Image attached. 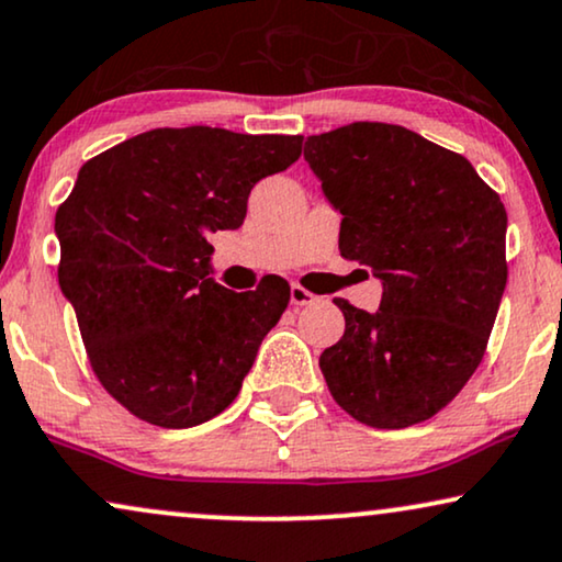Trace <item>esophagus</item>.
Instances as JSON below:
<instances>
[{"label":"esophagus","instance_id":"34e87169","mask_svg":"<svg viewBox=\"0 0 562 562\" xmlns=\"http://www.w3.org/2000/svg\"><path fill=\"white\" fill-rule=\"evenodd\" d=\"M318 301V295H313L311 290H305L303 285H295L290 288V303L293 305H297V308H301V305H311V303H316Z\"/></svg>","mask_w":562,"mask_h":562}]
</instances>
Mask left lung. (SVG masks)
I'll return each instance as SVG.
<instances>
[{"label":"left lung","instance_id":"8db88e82","mask_svg":"<svg viewBox=\"0 0 562 562\" xmlns=\"http://www.w3.org/2000/svg\"><path fill=\"white\" fill-rule=\"evenodd\" d=\"M305 161L339 211V251L383 280L378 313L336 297L344 336L318 364L372 429L439 414L481 364L506 288V207L465 156L403 125L308 136Z\"/></svg>","mask_w":562,"mask_h":562}]
</instances>
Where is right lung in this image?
I'll return each mask as SVG.
<instances>
[{"mask_svg":"<svg viewBox=\"0 0 562 562\" xmlns=\"http://www.w3.org/2000/svg\"><path fill=\"white\" fill-rule=\"evenodd\" d=\"M301 148L303 136L156 128L79 169L56 211L58 285L97 380L140 422L198 426L241 391L290 285L226 290L207 277V238L241 226L251 187Z\"/></svg>","mask_w":562,"mask_h":562,"instance_id":"obj_1","label":"right lung"}]
</instances>
